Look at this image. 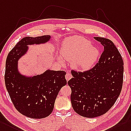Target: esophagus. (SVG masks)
Here are the masks:
<instances>
[{
    "label": "esophagus",
    "mask_w": 131,
    "mask_h": 131,
    "mask_svg": "<svg viewBox=\"0 0 131 131\" xmlns=\"http://www.w3.org/2000/svg\"><path fill=\"white\" fill-rule=\"evenodd\" d=\"M72 78V75L70 73H67L66 75V79H67V81H69L70 79H71Z\"/></svg>",
    "instance_id": "34e87169"
}]
</instances>
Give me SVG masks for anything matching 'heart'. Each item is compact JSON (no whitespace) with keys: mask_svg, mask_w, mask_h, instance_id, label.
<instances>
[{"mask_svg":"<svg viewBox=\"0 0 131 131\" xmlns=\"http://www.w3.org/2000/svg\"><path fill=\"white\" fill-rule=\"evenodd\" d=\"M61 54L66 60L72 61L74 68L80 71H87L91 68L96 60L98 51L91 46L90 41L79 36L70 37L64 40ZM59 60L63 62L59 57Z\"/></svg>","mask_w":131,"mask_h":131,"instance_id":"b5f03b06","label":"heart"}]
</instances>
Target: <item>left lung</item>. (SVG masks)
Masks as SVG:
<instances>
[{
    "label": "left lung",
    "mask_w": 131,
    "mask_h": 131,
    "mask_svg": "<svg viewBox=\"0 0 131 131\" xmlns=\"http://www.w3.org/2000/svg\"><path fill=\"white\" fill-rule=\"evenodd\" d=\"M94 38L104 47L98 62L84 72L72 69L73 77L68 82L73 110L87 118L109 111L119 97L123 81V61L116 46L107 38Z\"/></svg>",
    "instance_id": "1"
}]
</instances>
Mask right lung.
Masks as SVG:
<instances>
[{"mask_svg": "<svg viewBox=\"0 0 131 131\" xmlns=\"http://www.w3.org/2000/svg\"><path fill=\"white\" fill-rule=\"evenodd\" d=\"M50 38H23L10 51L6 60L5 84L12 103L19 112L31 118H43L52 112L57 95L67 84L66 72L47 70L43 74L26 78L18 72L17 62L26 52L28 44L45 43Z\"/></svg>", "mask_w": 131, "mask_h": 131, "instance_id": "add662e5", "label": "right lung"}]
</instances>
